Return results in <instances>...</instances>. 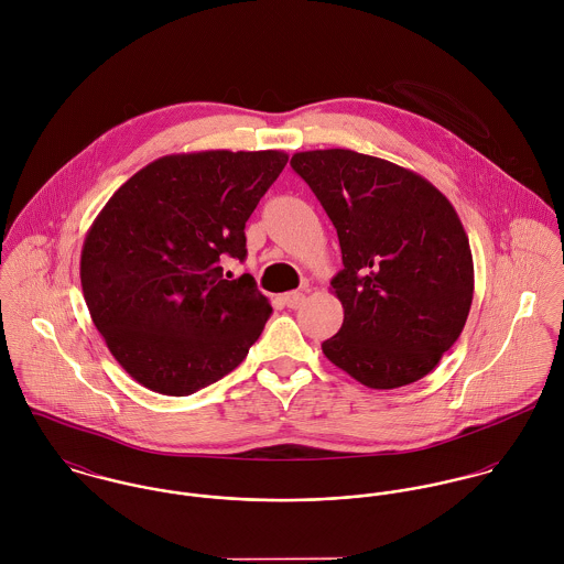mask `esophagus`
Returning a JSON list of instances; mask_svg holds the SVG:
<instances>
[{
	"instance_id": "1",
	"label": "esophagus",
	"mask_w": 564,
	"mask_h": 564,
	"mask_svg": "<svg viewBox=\"0 0 564 564\" xmlns=\"http://www.w3.org/2000/svg\"><path fill=\"white\" fill-rule=\"evenodd\" d=\"M304 302H306V295L300 293V291H291V293L284 295V304H286L289 308H300Z\"/></svg>"
}]
</instances>
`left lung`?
Listing matches in <instances>:
<instances>
[{
  "label": "left lung",
  "instance_id": "8db88e82",
  "mask_svg": "<svg viewBox=\"0 0 564 564\" xmlns=\"http://www.w3.org/2000/svg\"><path fill=\"white\" fill-rule=\"evenodd\" d=\"M306 180L336 228L343 304L325 358L369 389L427 376L458 340L474 300L469 237L449 199L419 173L351 150L297 152Z\"/></svg>",
  "mask_w": 564,
  "mask_h": 564
}]
</instances>
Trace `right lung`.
<instances>
[{
    "mask_svg": "<svg viewBox=\"0 0 564 564\" xmlns=\"http://www.w3.org/2000/svg\"><path fill=\"white\" fill-rule=\"evenodd\" d=\"M289 154H171L106 202L82 245V293L115 360L145 389L184 398L230 371L271 315L251 275L224 278L247 256L245 221Z\"/></svg>",
    "mask_w": 564,
    "mask_h": 564,
    "instance_id": "1",
    "label": "right lung"
}]
</instances>
